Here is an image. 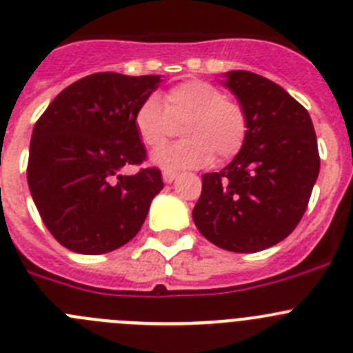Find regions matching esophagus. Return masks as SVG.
I'll use <instances>...</instances> for the list:
<instances>
[{
    "label": "esophagus",
    "mask_w": 353,
    "mask_h": 353,
    "mask_svg": "<svg viewBox=\"0 0 353 353\" xmlns=\"http://www.w3.org/2000/svg\"><path fill=\"white\" fill-rule=\"evenodd\" d=\"M176 176H179V174L174 173V171H163V180H164V183H171L174 179H176Z\"/></svg>",
    "instance_id": "1"
}]
</instances>
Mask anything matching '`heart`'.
<instances>
[{
    "label": "heart",
    "instance_id": "1",
    "mask_svg": "<svg viewBox=\"0 0 353 353\" xmlns=\"http://www.w3.org/2000/svg\"><path fill=\"white\" fill-rule=\"evenodd\" d=\"M173 123L182 124L185 140L163 147L152 154V163L164 170L203 168L213 161L230 159L248 139V114L236 100L206 81L190 79L168 90L164 105L150 95L137 107L133 124L139 139L149 149H157L173 132Z\"/></svg>",
    "mask_w": 353,
    "mask_h": 353
}]
</instances>
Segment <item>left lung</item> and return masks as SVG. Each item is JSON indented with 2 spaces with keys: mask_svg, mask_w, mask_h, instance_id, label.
<instances>
[{
  "mask_svg": "<svg viewBox=\"0 0 353 353\" xmlns=\"http://www.w3.org/2000/svg\"><path fill=\"white\" fill-rule=\"evenodd\" d=\"M223 78L250 130L232 163L203 174L192 218L214 246L256 253L300 223L321 168L317 139L307 109L279 85L250 70H229Z\"/></svg>",
  "mask_w": 353,
  "mask_h": 353,
  "instance_id": "1",
  "label": "left lung"
}]
</instances>
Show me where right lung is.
Returning <instances> with one entry per match:
<instances>
[{"mask_svg": "<svg viewBox=\"0 0 353 353\" xmlns=\"http://www.w3.org/2000/svg\"><path fill=\"white\" fill-rule=\"evenodd\" d=\"M159 83L161 76L90 74L60 92L36 123L29 190L46 229L67 250L109 253L142 229L164 187L161 171L121 170L145 159L133 114Z\"/></svg>", "mask_w": 353, "mask_h": 353, "instance_id": "obj_1", "label": "right lung"}]
</instances>
